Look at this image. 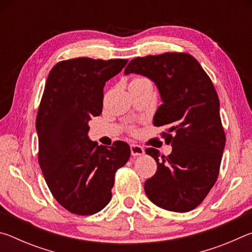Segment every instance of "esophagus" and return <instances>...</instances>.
<instances>
[{
  "mask_svg": "<svg viewBox=\"0 0 252 252\" xmlns=\"http://www.w3.org/2000/svg\"><path fill=\"white\" fill-rule=\"evenodd\" d=\"M130 150H131V155L133 157L142 156L144 153V149L141 146H138V144H134V143L130 144Z\"/></svg>",
  "mask_w": 252,
  "mask_h": 252,
  "instance_id": "esophagus-1",
  "label": "esophagus"
}]
</instances>
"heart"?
Here are the masks:
<instances>
[{
  "mask_svg": "<svg viewBox=\"0 0 252 252\" xmlns=\"http://www.w3.org/2000/svg\"><path fill=\"white\" fill-rule=\"evenodd\" d=\"M142 79H146V78H141V76H138V78H134L132 81H136V80H142Z\"/></svg>",
  "mask_w": 252,
  "mask_h": 252,
  "instance_id": "b5f03b06",
  "label": "heart"
}]
</instances>
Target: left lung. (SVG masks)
<instances>
[{"label":"left lung","mask_w":252,"mask_h":252,"mask_svg":"<svg viewBox=\"0 0 252 252\" xmlns=\"http://www.w3.org/2000/svg\"><path fill=\"white\" fill-rule=\"evenodd\" d=\"M129 73L146 75L157 84L163 103L153 125L168 126L162 136L172 146V152L161 158L157 149H146L158 167L144 182V191L165 210H192L215 186L225 144L212 81L197 60L185 52L135 58L126 67L125 74Z\"/></svg>","instance_id":"obj_1"}]
</instances>
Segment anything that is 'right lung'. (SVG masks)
<instances>
[{"label":"right lung","instance_id":"obj_1","mask_svg":"<svg viewBox=\"0 0 252 252\" xmlns=\"http://www.w3.org/2000/svg\"><path fill=\"white\" fill-rule=\"evenodd\" d=\"M127 60L75 58L50 71L36 116L37 160L51 193L67 211L89 216L112 197L114 176L130 158L129 144L89 140L88 122L100 116L103 88Z\"/></svg>","mask_w":252,"mask_h":252}]
</instances>
